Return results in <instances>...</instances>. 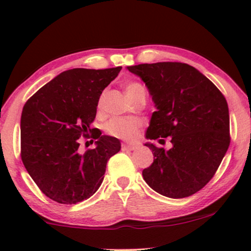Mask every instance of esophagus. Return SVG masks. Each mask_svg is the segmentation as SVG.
I'll return each mask as SVG.
<instances>
[{
	"label": "esophagus",
	"instance_id": "34e87169",
	"mask_svg": "<svg viewBox=\"0 0 251 251\" xmlns=\"http://www.w3.org/2000/svg\"><path fill=\"white\" fill-rule=\"evenodd\" d=\"M137 149V145H131V144H122L123 151H133Z\"/></svg>",
	"mask_w": 251,
	"mask_h": 251
}]
</instances>
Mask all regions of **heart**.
<instances>
[{"label": "heart", "mask_w": 251, "mask_h": 251, "mask_svg": "<svg viewBox=\"0 0 251 251\" xmlns=\"http://www.w3.org/2000/svg\"><path fill=\"white\" fill-rule=\"evenodd\" d=\"M126 94L131 100H134L135 98L140 94L146 96L145 88L142 83L131 81L126 85ZM142 122L137 118H112L106 124L105 129L106 132L112 137L119 138L124 140H133L138 135V132L142 128Z\"/></svg>", "instance_id": "b5f03b06"}]
</instances>
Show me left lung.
<instances>
[{
  "label": "left lung",
  "mask_w": 251,
  "mask_h": 251,
  "mask_svg": "<svg viewBox=\"0 0 251 251\" xmlns=\"http://www.w3.org/2000/svg\"><path fill=\"white\" fill-rule=\"evenodd\" d=\"M127 70L142 77L157 107L146 138L171 137L172 143L169 151L146 144L154 159L143 170L144 180L170 198L196 194L214 177L230 145L226 98L188 63H142Z\"/></svg>",
  "instance_id": "left-lung-1"
}]
</instances>
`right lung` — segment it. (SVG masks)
<instances>
[{
  "instance_id": "right-lung-1",
  "label": "right lung",
  "mask_w": 251,
  "mask_h": 251,
  "mask_svg": "<svg viewBox=\"0 0 251 251\" xmlns=\"http://www.w3.org/2000/svg\"><path fill=\"white\" fill-rule=\"evenodd\" d=\"M120 71L122 67L65 71L25 103L21 159L50 200L76 204L93 196L101 185L108 159L120 151L119 139L91 128L102 91ZM89 133L97 146L79 154L77 139Z\"/></svg>"
}]
</instances>
